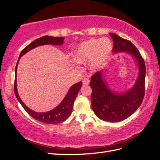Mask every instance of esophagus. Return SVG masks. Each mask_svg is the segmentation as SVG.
<instances>
[{
	"label": "esophagus",
	"instance_id": "esophagus-1",
	"mask_svg": "<svg viewBox=\"0 0 160 160\" xmlns=\"http://www.w3.org/2000/svg\"><path fill=\"white\" fill-rule=\"evenodd\" d=\"M89 82H90V80H89V78H84V80L82 81L83 85H87V84L89 83Z\"/></svg>",
	"mask_w": 160,
	"mask_h": 160
}]
</instances>
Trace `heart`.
Returning <instances> with one entry per match:
<instances>
[{
	"instance_id": "1",
	"label": "heart",
	"mask_w": 160,
	"mask_h": 160,
	"mask_svg": "<svg viewBox=\"0 0 160 160\" xmlns=\"http://www.w3.org/2000/svg\"><path fill=\"white\" fill-rule=\"evenodd\" d=\"M113 45L109 39H90L82 42L73 54V58L78 63L90 61V69L96 70L109 56Z\"/></svg>"
}]
</instances>
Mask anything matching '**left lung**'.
<instances>
[{"instance_id":"8db88e82","label":"left lung","mask_w":160,"mask_h":160,"mask_svg":"<svg viewBox=\"0 0 160 160\" xmlns=\"http://www.w3.org/2000/svg\"><path fill=\"white\" fill-rule=\"evenodd\" d=\"M113 40V52H127L136 60L139 75L136 83L127 92L116 93L108 87L102 78V71L91 76L90 87L92 89L91 102L95 114L101 120L118 122L131 115L140 106L145 94L146 67L144 60L138 49L131 42L110 33Z\"/></svg>"}]
</instances>
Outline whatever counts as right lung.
<instances>
[{"label": "right lung", "instance_id": "obj_1", "mask_svg": "<svg viewBox=\"0 0 160 160\" xmlns=\"http://www.w3.org/2000/svg\"><path fill=\"white\" fill-rule=\"evenodd\" d=\"M64 37H53L49 36H45L35 40L27 46L25 48H24L22 52H20L18 58V62H17L16 69H15V80H14V93L16 97L18 99V102L22 105V107L25 108V110L28 112V113L34 118L35 120L39 122H43L45 124H58L60 122H64L69 118L73 110L74 101L78 96V93L79 92L81 87L82 86V82H79L70 88V89L68 91L65 98L62 101L58 106L53 108L52 111L45 112V113H38V112L33 111L30 109L26 105L23 103V102L20 99L19 95L17 91V84H16V73H17V67L19 60L24 54L28 52L29 51L35 48L40 45H60L64 42Z\"/></svg>", "mask_w": 160, "mask_h": 160}]
</instances>
